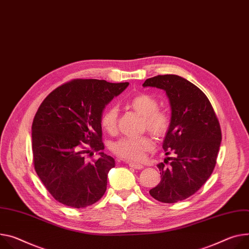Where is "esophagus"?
Here are the masks:
<instances>
[{
	"instance_id": "34e87169",
	"label": "esophagus",
	"mask_w": 249,
	"mask_h": 249,
	"mask_svg": "<svg viewBox=\"0 0 249 249\" xmlns=\"http://www.w3.org/2000/svg\"><path fill=\"white\" fill-rule=\"evenodd\" d=\"M128 165H129V167H131V168H133V169H136V170H141V169L144 168L143 165L138 164V163H134V162H129Z\"/></svg>"
}]
</instances>
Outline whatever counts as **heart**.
Segmentation results:
<instances>
[{"label":"heart","instance_id":"obj_1","mask_svg":"<svg viewBox=\"0 0 249 249\" xmlns=\"http://www.w3.org/2000/svg\"><path fill=\"white\" fill-rule=\"evenodd\" d=\"M129 105L143 116V126L155 136L161 137L168 132L171 118L165 110L158 109V100L146 93L134 96ZM118 110L115 106L105 109L100 117L101 127L108 133L116 130ZM112 151L122 159L130 161H140L146 153L154 148V142L149 136L123 137L112 144Z\"/></svg>","mask_w":249,"mask_h":249}]
</instances>
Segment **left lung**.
I'll use <instances>...</instances> for the list:
<instances>
[{
    "instance_id": "8db88e82",
    "label": "left lung",
    "mask_w": 249,
    "mask_h": 249,
    "mask_svg": "<svg viewBox=\"0 0 249 249\" xmlns=\"http://www.w3.org/2000/svg\"><path fill=\"white\" fill-rule=\"evenodd\" d=\"M143 86L166 91L172 116L163 149L166 155L176 154L167 158L170 163L165 159L158 165L161 182L149 193L159 201L178 202L196 193L211 177L221 142L219 122L206 94L186 78L157 75Z\"/></svg>"
}]
</instances>
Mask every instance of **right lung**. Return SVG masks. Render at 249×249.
<instances>
[{"instance_id": "obj_1", "label": "right lung", "mask_w": 249, "mask_h": 249, "mask_svg": "<svg viewBox=\"0 0 249 249\" xmlns=\"http://www.w3.org/2000/svg\"><path fill=\"white\" fill-rule=\"evenodd\" d=\"M128 85L74 79L55 88L38 107L32 126L35 170L63 205L86 208L105 194L107 175L115 161L101 152L100 117L105 106ZM91 150H100L101 157L90 163L85 156Z\"/></svg>"}]
</instances>
